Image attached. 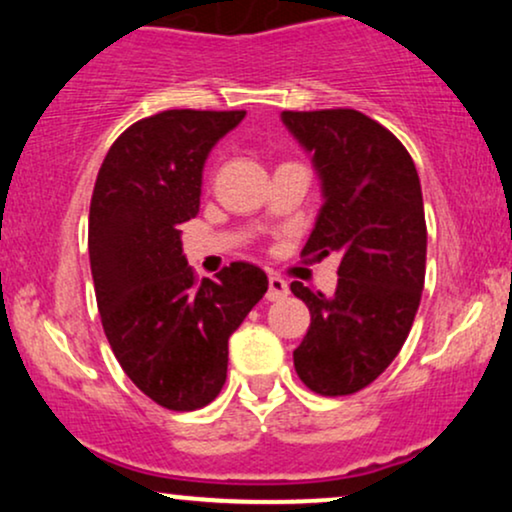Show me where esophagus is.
<instances>
[{
    "mask_svg": "<svg viewBox=\"0 0 512 512\" xmlns=\"http://www.w3.org/2000/svg\"><path fill=\"white\" fill-rule=\"evenodd\" d=\"M290 294V285L280 278V275H270L268 278V292L266 299L268 302H278V299H285Z\"/></svg>",
    "mask_w": 512,
    "mask_h": 512,
    "instance_id": "1",
    "label": "esophagus"
}]
</instances>
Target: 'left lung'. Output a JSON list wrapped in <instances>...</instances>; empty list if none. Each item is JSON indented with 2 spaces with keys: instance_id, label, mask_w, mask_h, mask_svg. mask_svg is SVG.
Wrapping results in <instances>:
<instances>
[{
  "instance_id": "8db88e82",
  "label": "left lung",
  "mask_w": 512,
  "mask_h": 512,
  "mask_svg": "<svg viewBox=\"0 0 512 512\" xmlns=\"http://www.w3.org/2000/svg\"><path fill=\"white\" fill-rule=\"evenodd\" d=\"M311 155L323 206L302 254H338V287L326 297L302 282L311 326L294 369L321 395H352L398 357L419 309L426 273L422 184L405 146L357 110L282 112Z\"/></svg>"
}]
</instances>
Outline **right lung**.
<instances>
[{
	"mask_svg": "<svg viewBox=\"0 0 512 512\" xmlns=\"http://www.w3.org/2000/svg\"><path fill=\"white\" fill-rule=\"evenodd\" d=\"M244 110H167L131 124L90 198L88 254L107 340L124 374L167 410L218 398L227 340L268 290L258 266L237 261L196 280L182 222L201 206L203 165Z\"/></svg>",
	"mask_w": 512,
	"mask_h": 512,
	"instance_id": "right-lung-1",
	"label": "right lung"
}]
</instances>
